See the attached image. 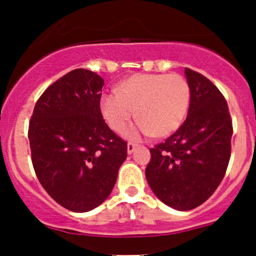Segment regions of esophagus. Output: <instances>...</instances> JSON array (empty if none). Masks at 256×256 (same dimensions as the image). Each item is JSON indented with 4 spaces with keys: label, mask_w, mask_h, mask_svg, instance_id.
<instances>
[{
    "label": "esophagus",
    "mask_w": 256,
    "mask_h": 256,
    "mask_svg": "<svg viewBox=\"0 0 256 256\" xmlns=\"http://www.w3.org/2000/svg\"><path fill=\"white\" fill-rule=\"evenodd\" d=\"M137 146H138V144H135V142H128V152L132 153Z\"/></svg>",
    "instance_id": "esophagus-1"
}]
</instances>
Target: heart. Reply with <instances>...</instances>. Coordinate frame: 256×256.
<instances>
[{"label": "heart", "mask_w": 256, "mask_h": 256, "mask_svg": "<svg viewBox=\"0 0 256 256\" xmlns=\"http://www.w3.org/2000/svg\"><path fill=\"white\" fill-rule=\"evenodd\" d=\"M118 94H104L100 110L108 125L121 132L137 115L141 118L126 131L128 137H166L184 122L190 106V86L178 74H137L121 82Z\"/></svg>", "instance_id": "heart-1"}]
</instances>
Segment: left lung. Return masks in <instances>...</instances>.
Returning a JSON list of instances; mask_svg holds the SVG:
<instances>
[{
  "label": "left lung",
  "instance_id": "1",
  "mask_svg": "<svg viewBox=\"0 0 256 256\" xmlns=\"http://www.w3.org/2000/svg\"><path fill=\"white\" fill-rule=\"evenodd\" d=\"M190 86L186 120L150 152L146 178L166 205L188 211L204 204L224 176L230 158L232 119L218 88L185 68Z\"/></svg>",
  "mask_w": 256,
  "mask_h": 256
}]
</instances>
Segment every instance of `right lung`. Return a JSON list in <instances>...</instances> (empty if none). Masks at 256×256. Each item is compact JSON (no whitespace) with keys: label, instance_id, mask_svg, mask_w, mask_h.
Listing matches in <instances>:
<instances>
[{"label":"right lung","instance_id":"add662e5","mask_svg":"<svg viewBox=\"0 0 256 256\" xmlns=\"http://www.w3.org/2000/svg\"><path fill=\"white\" fill-rule=\"evenodd\" d=\"M103 86L99 74L74 70L44 90L29 121L38 179L70 211L87 212L104 202L128 157V142L102 115Z\"/></svg>","mask_w":256,"mask_h":256}]
</instances>
